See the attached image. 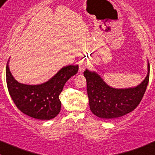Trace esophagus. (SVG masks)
Instances as JSON below:
<instances>
[{
	"label": "esophagus",
	"mask_w": 155,
	"mask_h": 155,
	"mask_svg": "<svg viewBox=\"0 0 155 155\" xmlns=\"http://www.w3.org/2000/svg\"><path fill=\"white\" fill-rule=\"evenodd\" d=\"M88 66V63L86 61L83 60V61H80L79 62V72H82L83 70H85L86 68H87Z\"/></svg>",
	"instance_id": "obj_1"
}]
</instances>
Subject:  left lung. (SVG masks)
<instances>
[{
    "mask_svg": "<svg viewBox=\"0 0 155 155\" xmlns=\"http://www.w3.org/2000/svg\"><path fill=\"white\" fill-rule=\"evenodd\" d=\"M87 83V94L90 110L105 120L120 117L136 108L141 101L148 85L150 64L144 80L136 87L115 89L109 86L97 72L88 69L83 72Z\"/></svg>",
    "mask_w": 155,
    "mask_h": 155,
    "instance_id": "1",
    "label": "left lung"
}]
</instances>
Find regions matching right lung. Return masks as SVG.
<instances>
[{
    "label": "right lung",
    "instance_id": "add662e5",
    "mask_svg": "<svg viewBox=\"0 0 155 155\" xmlns=\"http://www.w3.org/2000/svg\"><path fill=\"white\" fill-rule=\"evenodd\" d=\"M78 65L64 66L46 83L26 85L18 83L6 66L8 92L16 107L23 114L35 119L48 120L55 117L61 110L59 95L68 79L78 72Z\"/></svg>",
    "mask_w": 155,
    "mask_h": 155
}]
</instances>
